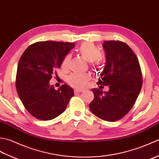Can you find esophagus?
<instances>
[{
    "instance_id": "1",
    "label": "esophagus",
    "mask_w": 159,
    "mask_h": 159,
    "mask_svg": "<svg viewBox=\"0 0 159 159\" xmlns=\"http://www.w3.org/2000/svg\"><path fill=\"white\" fill-rule=\"evenodd\" d=\"M85 91V89H76L75 90H74V92H83Z\"/></svg>"
}]
</instances>
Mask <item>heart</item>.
Masks as SVG:
<instances>
[{
    "instance_id": "1",
    "label": "heart",
    "mask_w": 159,
    "mask_h": 159,
    "mask_svg": "<svg viewBox=\"0 0 159 159\" xmlns=\"http://www.w3.org/2000/svg\"><path fill=\"white\" fill-rule=\"evenodd\" d=\"M79 54L83 58L88 62H93L95 65H100V52L97 47L91 42H85L82 43L78 49ZM70 61V56L66 55L61 63L62 68L66 70L68 67ZM90 79V76L87 74H73L68 77L67 81L70 85L73 87L82 88L86 85Z\"/></svg>"
}]
</instances>
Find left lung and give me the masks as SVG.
I'll return each mask as SVG.
<instances>
[{"label":"left lung","instance_id":"8db88e82","mask_svg":"<svg viewBox=\"0 0 159 159\" xmlns=\"http://www.w3.org/2000/svg\"><path fill=\"white\" fill-rule=\"evenodd\" d=\"M102 46L106 63L97 84L108 85L109 90L92 89L94 98L89 109L100 119L115 121L133 107L142 86V74L137 57L126 43L107 41Z\"/></svg>","mask_w":159,"mask_h":159}]
</instances>
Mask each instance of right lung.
<instances>
[{"mask_svg":"<svg viewBox=\"0 0 159 159\" xmlns=\"http://www.w3.org/2000/svg\"><path fill=\"white\" fill-rule=\"evenodd\" d=\"M74 43L39 42L29 46L19 61L16 86L23 105L37 119L50 120L66 110L74 90L66 84L56 90L50 80Z\"/></svg>","mask_w":159,"mask_h":159,"instance_id":"obj_1","label":"right lung"}]
</instances>
